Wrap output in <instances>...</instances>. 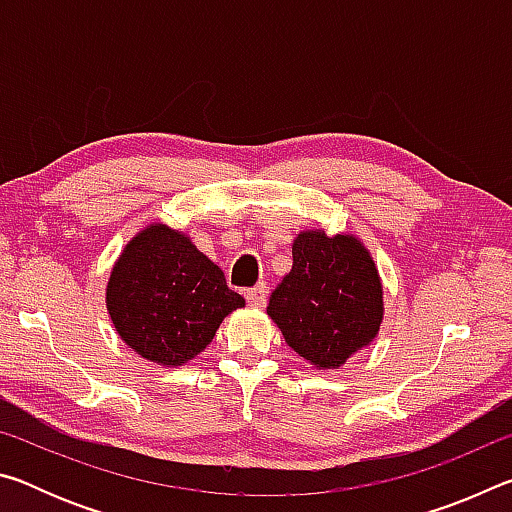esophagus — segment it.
<instances>
[{
	"label": "esophagus",
	"instance_id": "1",
	"mask_svg": "<svg viewBox=\"0 0 512 512\" xmlns=\"http://www.w3.org/2000/svg\"><path fill=\"white\" fill-rule=\"evenodd\" d=\"M246 300H248V305L250 307H266V300H268V287L266 284L262 282V284H257V287H253V289H248L246 291Z\"/></svg>",
	"mask_w": 512,
	"mask_h": 512
}]
</instances>
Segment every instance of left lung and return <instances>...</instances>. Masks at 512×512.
Here are the masks:
<instances>
[{"label": "left lung", "mask_w": 512, "mask_h": 512, "mask_svg": "<svg viewBox=\"0 0 512 512\" xmlns=\"http://www.w3.org/2000/svg\"><path fill=\"white\" fill-rule=\"evenodd\" d=\"M291 253V271L273 291L266 314L316 370L341 368L377 339L384 320L375 259L359 237H329L323 228L302 230Z\"/></svg>", "instance_id": "8db88e82"}]
</instances>
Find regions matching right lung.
Masks as SVG:
<instances>
[{
  "label": "right lung",
  "instance_id": "right-lung-1",
  "mask_svg": "<svg viewBox=\"0 0 512 512\" xmlns=\"http://www.w3.org/2000/svg\"><path fill=\"white\" fill-rule=\"evenodd\" d=\"M246 305L185 232L153 221L112 264L106 307L119 339L162 368H178L212 343L223 318Z\"/></svg>",
  "mask_w": 512,
  "mask_h": 512
}]
</instances>
